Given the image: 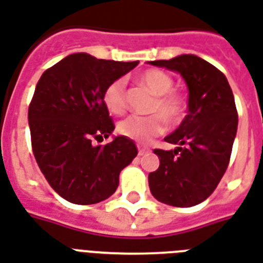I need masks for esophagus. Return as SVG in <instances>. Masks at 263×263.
Masks as SVG:
<instances>
[{"label":"esophagus","instance_id":"1","mask_svg":"<svg viewBox=\"0 0 263 263\" xmlns=\"http://www.w3.org/2000/svg\"><path fill=\"white\" fill-rule=\"evenodd\" d=\"M149 149H147V147H138V155H139V156H143V155H146V153H149Z\"/></svg>","mask_w":263,"mask_h":263}]
</instances>
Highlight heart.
Instances as JSON below:
<instances>
[{
    "mask_svg": "<svg viewBox=\"0 0 263 263\" xmlns=\"http://www.w3.org/2000/svg\"><path fill=\"white\" fill-rule=\"evenodd\" d=\"M138 82L155 95L151 111L157 114L128 117L118 124V132L139 143H147L152 138L160 135L164 131V121L168 125H177L181 122L185 116L186 99L182 93L173 89V78L160 69H147L142 72L138 77ZM103 102L107 110L112 114H124L128 106L124 81L118 79L108 83L103 92Z\"/></svg>",
    "mask_w": 263,
    "mask_h": 263,
    "instance_id": "1",
    "label": "heart"
}]
</instances>
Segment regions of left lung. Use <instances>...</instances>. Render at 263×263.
Returning a JSON list of instances; mask_svg holds the SVG:
<instances>
[{"mask_svg":"<svg viewBox=\"0 0 263 263\" xmlns=\"http://www.w3.org/2000/svg\"><path fill=\"white\" fill-rule=\"evenodd\" d=\"M178 72L188 86V114L164 141L174 151L155 149L160 166L149 174L157 201L190 208L211 196L230 161L238 116L224 73L194 54L151 61Z\"/></svg>","mask_w":263,"mask_h":263,"instance_id":"obj_1","label":"left lung"}]
</instances>
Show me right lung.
<instances>
[{
    "label": "right lung",
    "mask_w": 263,
    "mask_h": 263,
    "mask_svg": "<svg viewBox=\"0 0 263 263\" xmlns=\"http://www.w3.org/2000/svg\"><path fill=\"white\" fill-rule=\"evenodd\" d=\"M139 62L97 60L75 52L44 71L29 106L33 155L58 195L71 203L93 205L116 192L120 173L138 155L129 138L114 137L103 92Z\"/></svg>",
    "instance_id": "obj_1"
}]
</instances>
